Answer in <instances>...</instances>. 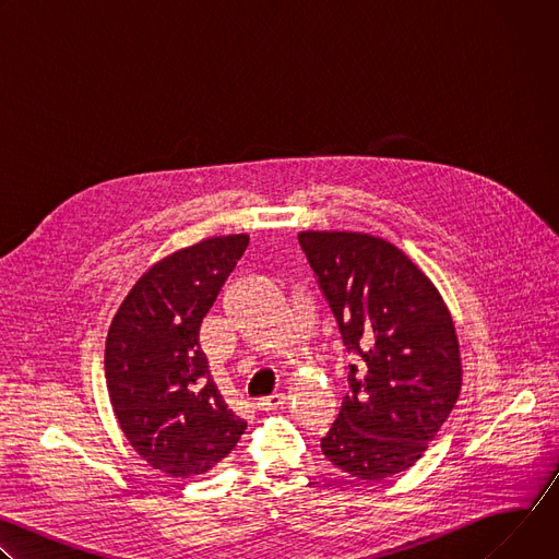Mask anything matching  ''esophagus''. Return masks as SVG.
<instances>
[{
  "instance_id": "1",
  "label": "esophagus",
  "mask_w": 559,
  "mask_h": 559,
  "mask_svg": "<svg viewBox=\"0 0 559 559\" xmlns=\"http://www.w3.org/2000/svg\"><path fill=\"white\" fill-rule=\"evenodd\" d=\"M287 405V397L283 393H276V395H270V397H263V401L257 403V407L261 412H276V409H283Z\"/></svg>"
}]
</instances>
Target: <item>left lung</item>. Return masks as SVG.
Segmentation results:
<instances>
[{"label":"left lung","mask_w":559,"mask_h":559,"mask_svg":"<svg viewBox=\"0 0 559 559\" xmlns=\"http://www.w3.org/2000/svg\"><path fill=\"white\" fill-rule=\"evenodd\" d=\"M298 243L356 354L349 393L321 440L325 457L360 480L414 466L462 389L447 302L412 259L365 231H300Z\"/></svg>","instance_id":"obj_1"}]
</instances>
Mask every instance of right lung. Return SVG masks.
Returning <instances> with one entry per match:
<instances>
[{
  "instance_id": "obj_1",
  "label": "right lung",
  "mask_w": 559,
  "mask_h": 559,
  "mask_svg": "<svg viewBox=\"0 0 559 559\" xmlns=\"http://www.w3.org/2000/svg\"><path fill=\"white\" fill-rule=\"evenodd\" d=\"M248 234L212 236L154 263L119 305L106 338V384L132 449L175 477L218 464L243 436L216 389L199 330L243 257Z\"/></svg>"
}]
</instances>
